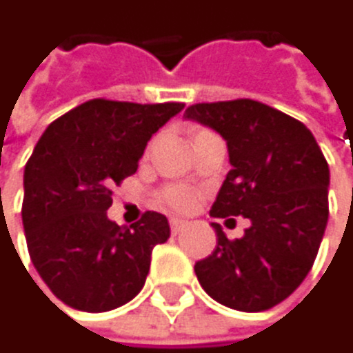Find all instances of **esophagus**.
I'll return each instance as SVG.
<instances>
[{"label":"esophagus","mask_w":353,"mask_h":353,"mask_svg":"<svg viewBox=\"0 0 353 353\" xmlns=\"http://www.w3.org/2000/svg\"><path fill=\"white\" fill-rule=\"evenodd\" d=\"M169 228H171L173 234H180V232L186 228V221H184V219H178V217H173V219H169Z\"/></svg>","instance_id":"esophagus-1"}]
</instances>
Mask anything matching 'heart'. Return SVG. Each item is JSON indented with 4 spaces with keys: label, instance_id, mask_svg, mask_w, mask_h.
<instances>
[{
    "label": "heart",
    "instance_id": "obj_1",
    "mask_svg": "<svg viewBox=\"0 0 353 353\" xmlns=\"http://www.w3.org/2000/svg\"><path fill=\"white\" fill-rule=\"evenodd\" d=\"M196 192L188 186H167L159 192V201L163 207L175 209V211H188L196 203Z\"/></svg>",
    "mask_w": 353,
    "mask_h": 353
}]
</instances>
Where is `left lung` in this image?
<instances>
[{
    "instance_id": "8db88e82",
    "label": "left lung",
    "mask_w": 353,
    "mask_h": 353,
    "mask_svg": "<svg viewBox=\"0 0 353 353\" xmlns=\"http://www.w3.org/2000/svg\"><path fill=\"white\" fill-rule=\"evenodd\" d=\"M186 117L219 132L232 169L213 217H246L250 228L228 240L219 223L215 250L194 265L203 290L219 304L261 312L306 279L329 219V165L312 132L252 99L196 103Z\"/></svg>"
}]
</instances>
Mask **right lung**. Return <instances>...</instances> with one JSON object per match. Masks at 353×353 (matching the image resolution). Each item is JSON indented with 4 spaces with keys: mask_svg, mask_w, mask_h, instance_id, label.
<instances>
[{
    "mask_svg": "<svg viewBox=\"0 0 353 353\" xmlns=\"http://www.w3.org/2000/svg\"><path fill=\"white\" fill-rule=\"evenodd\" d=\"M184 103L92 99L57 117L24 167L22 225L30 261L70 308L107 312L144 285L167 217L146 211L130 228L107 217L111 188L136 173L150 136Z\"/></svg>",
    "mask_w": 353,
    "mask_h": 353,
    "instance_id": "add662e5",
    "label": "right lung"
}]
</instances>
